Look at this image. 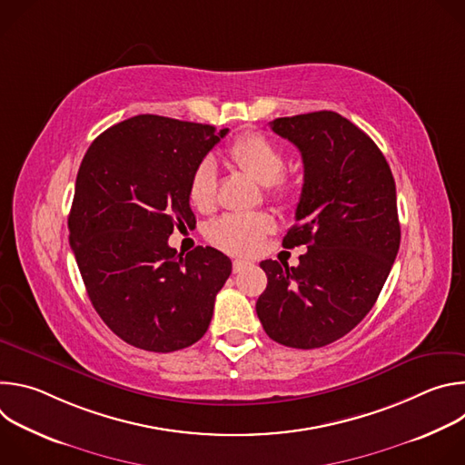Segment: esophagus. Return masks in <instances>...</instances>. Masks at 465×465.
I'll return each mask as SVG.
<instances>
[{"mask_svg": "<svg viewBox=\"0 0 465 465\" xmlns=\"http://www.w3.org/2000/svg\"><path fill=\"white\" fill-rule=\"evenodd\" d=\"M246 267H250V261H244V259H235V261H233V272H235V274L241 272V271H244Z\"/></svg>", "mask_w": 465, "mask_h": 465, "instance_id": "obj_1", "label": "esophagus"}]
</instances>
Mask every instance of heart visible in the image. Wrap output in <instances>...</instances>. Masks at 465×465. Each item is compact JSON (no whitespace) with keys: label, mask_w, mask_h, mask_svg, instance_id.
Masks as SVG:
<instances>
[{"label":"heart","mask_w":465,"mask_h":465,"mask_svg":"<svg viewBox=\"0 0 465 465\" xmlns=\"http://www.w3.org/2000/svg\"><path fill=\"white\" fill-rule=\"evenodd\" d=\"M228 160L233 167L261 185H269L280 198H287L292 189L282 176L287 167L283 149L271 138L248 132L228 147ZM187 198L194 210L212 212L217 203V169L212 160L198 163L187 183ZM272 232V221L264 215L232 213L215 221L210 228V241L232 253H252L262 237Z\"/></svg>","instance_id":"obj_1"}]
</instances>
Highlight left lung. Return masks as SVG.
<instances>
[{
	"label": "left lung",
	"mask_w": 465,
	"mask_h": 465,
	"mask_svg": "<svg viewBox=\"0 0 465 465\" xmlns=\"http://www.w3.org/2000/svg\"><path fill=\"white\" fill-rule=\"evenodd\" d=\"M271 128L302 153L283 246L307 252L298 267L261 261L269 283L255 311L278 344L314 350L348 335L381 294L401 241L395 182L373 140L337 112L278 117Z\"/></svg>",
	"instance_id": "1"
}]
</instances>
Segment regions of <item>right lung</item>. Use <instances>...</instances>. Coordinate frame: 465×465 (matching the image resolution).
Listing matches in <instances>:
<instances>
[{
    "label": "right lung",
    "instance_id": "right-lung-1",
    "mask_svg": "<svg viewBox=\"0 0 465 465\" xmlns=\"http://www.w3.org/2000/svg\"><path fill=\"white\" fill-rule=\"evenodd\" d=\"M226 134L143 114L104 130L83 158L70 244L92 305L130 346L169 353L208 331L232 261L210 246L182 257L167 239L194 223L191 173Z\"/></svg>",
    "mask_w": 465,
    "mask_h": 465
}]
</instances>
